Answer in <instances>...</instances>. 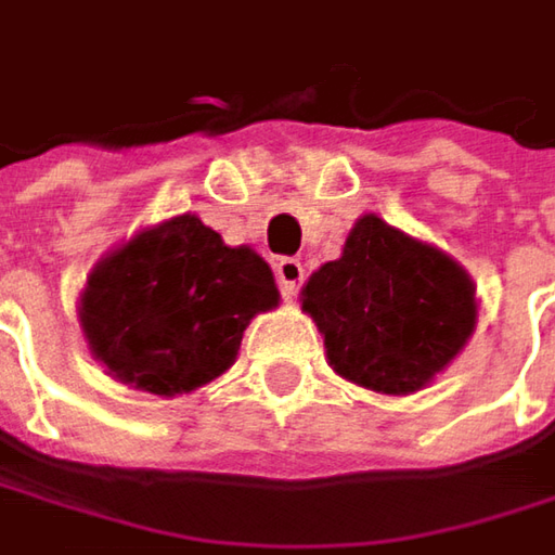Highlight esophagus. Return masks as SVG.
<instances>
[{
    "mask_svg": "<svg viewBox=\"0 0 555 555\" xmlns=\"http://www.w3.org/2000/svg\"><path fill=\"white\" fill-rule=\"evenodd\" d=\"M276 282H279V292H282L285 298H295V295L301 292V282H304L301 260H295V257H279Z\"/></svg>",
    "mask_w": 555,
    "mask_h": 555,
    "instance_id": "34e87169",
    "label": "esophagus"
}]
</instances>
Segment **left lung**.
<instances>
[{
  "label": "left lung",
  "mask_w": 555,
  "mask_h": 555,
  "mask_svg": "<svg viewBox=\"0 0 555 555\" xmlns=\"http://www.w3.org/2000/svg\"><path fill=\"white\" fill-rule=\"evenodd\" d=\"M304 310L328 366L378 395H413L466 348L478 304L469 273L441 248L363 214L338 260L307 279Z\"/></svg>",
  "instance_id": "8db88e82"
}]
</instances>
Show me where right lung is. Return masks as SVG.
<instances>
[{
    "label": "right lung",
    "instance_id": "obj_1",
    "mask_svg": "<svg viewBox=\"0 0 555 555\" xmlns=\"http://www.w3.org/2000/svg\"><path fill=\"white\" fill-rule=\"evenodd\" d=\"M279 304L267 260L223 245L195 214L135 232L102 257L80 295L89 350L139 391L189 395L235 363L242 332Z\"/></svg>",
    "mask_w": 555,
    "mask_h": 555
}]
</instances>
